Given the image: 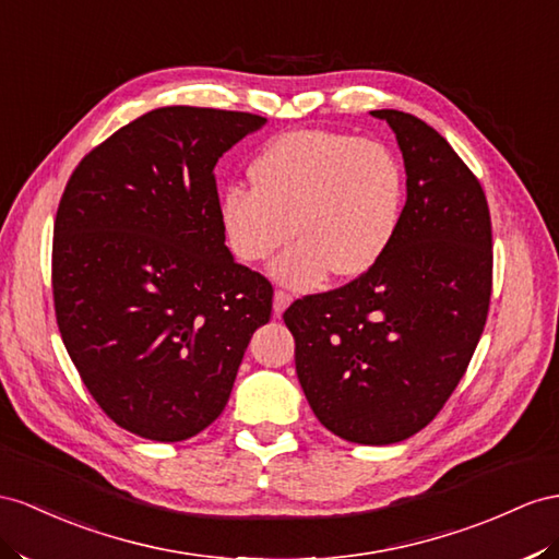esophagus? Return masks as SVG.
Returning a JSON list of instances; mask_svg holds the SVG:
<instances>
[{
    "instance_id": "34e87169",
    "label": "esophagus",
    "mask_w": 559,
    "mask_h": 559,
    "mask_svg": "<svg viewBox=\"0 0 559 559\" xmlns=\"http://www.w3.org/2000/svg\"><path fill=\"white\" fill-rule=\"evenodd\" d=\"M293 302V295L285 293V290H276L274 293V313L276 317H281V313L288 309V305Z\"/></svg>"
}]
</instances>
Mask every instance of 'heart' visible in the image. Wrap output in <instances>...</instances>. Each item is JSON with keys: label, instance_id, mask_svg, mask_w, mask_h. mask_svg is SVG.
I'll list each match as a JSON object with an SVG mask.
<instances>
[{"label": "heart", "instance_id": "1", "mask_svg": "<svg viewBox=\"0 0 559 559\" xmlns=\"http://www.w3.org/2000/svg\"><path fill=\"white\" fill-rule=\"evenodd\" d=\"M252 189L231 183L219 198L228 250L260 264L299 238L271 266L295 290L333 274L359 278L378 266L404 214V169L376 139L295 130L271 139L250 163Z\"/></svg>", "mask_w": 559, "mask_h": 559}]
</instances>
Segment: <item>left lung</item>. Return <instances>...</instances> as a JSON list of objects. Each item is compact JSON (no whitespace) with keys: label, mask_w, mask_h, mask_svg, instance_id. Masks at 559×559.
<instances>
[{"label":"left lung","mask_w":559,"mask_h":559,"mask_svg":"<svg viewBox=\"0 0 559 559\" xmlns=\"http://www.w3.org/2000/svg\"><path fill=\"white\" fill-rule=\"evenodd\" d=\"M394 130L406 205L388 254L337 290L285 309L313 416L354 443H396L437 418L465 376L491 302V214L479 179L437 130L373 110Z\"/></svg>","instance_id":"left-lung-1"}]
</instances>
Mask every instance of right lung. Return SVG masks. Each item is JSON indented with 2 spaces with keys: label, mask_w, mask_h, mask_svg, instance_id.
Returning <instances> with one entry per match:
<instances>
[{
  "label": "right lung",
  "mask_w": 559,
  "mask_h": 559,
  "mask_svg": "<svg viewBox=\"0 0 559 559\" xmlns=\"http://www.w3.org/2000/svg\"><path fill=\"white\" fill-rule=\"evenodd\" d=\"M262 116L155 108L70 175L53 222L63 345L122 429L183 441L222 416L274 288L224 246L214 165Z\"/></svg>",
  "instance_id": "1"
}]
</instances>
